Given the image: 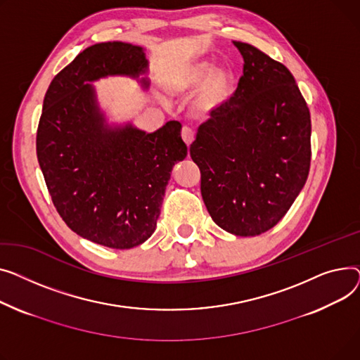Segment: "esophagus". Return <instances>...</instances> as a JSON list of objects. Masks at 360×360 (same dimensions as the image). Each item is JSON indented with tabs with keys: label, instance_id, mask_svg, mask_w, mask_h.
I'll return each instance as SVG.
<instances>
[{
	"label": "esophagus",
	"instance_id": "34e87169",
	"mask_svg": "<svg viewBox=\"0 0 360 360\" xmlns=\"http://www.w3.org/2000/svg\"><path fill=\"white\" fill-rule=\"evenodd\" d=\"M181 138H183V141H184V143L187 145V146H190L192 145V142L195 141V134H193V131L190 129V128H184L181 129Z\"/></svg>",
	"mask_w": 360,
	"mask_h": 360
}]
</instances>
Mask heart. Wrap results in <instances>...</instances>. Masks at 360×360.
Returning <instances> with one entry per match:
<instances>
[{
    "label": "heart",
    "mask_w": 360,
    "mask_h": 360,
    "mask_svg": "<svg viewBox=\"0 0 360 360\" xmlns=\"http://www.w3.org/2000/svg\"><path fill=\"white\" fill-rule=\"evenodd\" d=\"M236 87V75L231 68L206 59L187 63L168 81V91L177 97H187V112L196 120L214 117L229 101Z\"/></svg>",
    "instance_id": "obj_1"
}]
</instances>
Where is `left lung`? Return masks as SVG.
I'll use <instances>...</instances> for the list:
<instances>
[{"label":"left lung","instance_id":"8db88e82","mask_svg":"<svg viewBox=\"0 0 360 360\" xmlns=\"http://www.w3.org/2000/svg\"><path fill=\"white\" fill-rule=\"evenodd\" d=\"M238 89L199 126L190 157L214 222L237 237L276 225L301 193L311 162V116L290 71L252 45Z\"/></svg>","mask_w":360,"mask_h":360}]
</instances>
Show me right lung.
Wrapping results in <instances>:
<instances>
[{"mask_svg":"<svg viewBox=\"0 0 360 360\" xmlns=\"http://www.w3.org/2000/svg\"><path fill=\"white\" fill-rule=\"evenodd\" d=\"M146 74L143 48L93 45L52 79L39 120L37 160L58 214L75 234L109 248L154 234L173 167L187 155L180 122L146 134L101 110L94 81L131 77L146 90Z\"/></svg>","mask_w":360,"mask_h":360,"instance_id":"right-lung-1","label":"right lung"}]
</instances>
